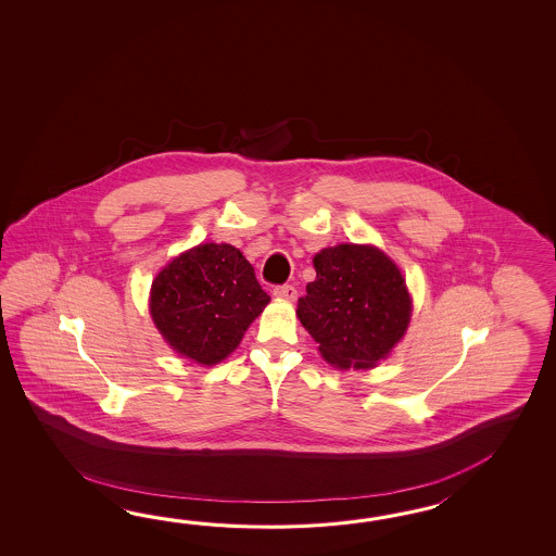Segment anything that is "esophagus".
<instances>
[{
    "mask_svg": "<svg viewBox=\"0 0 556 556\" xmlns=\"http://www.w3.org/2000/svg\"><path fill=\"white\" fill-rule=\"evenodd\" d=\"M274 295H276L278 300L294 302L295 298H298V292H295L294 286H276V288H274Z\"/></svg>",
    "mask_w": 556,
    "mask_h": 556,
    "instance_id": "obj_1",
    "label": "esophagus"
}]
</instances>
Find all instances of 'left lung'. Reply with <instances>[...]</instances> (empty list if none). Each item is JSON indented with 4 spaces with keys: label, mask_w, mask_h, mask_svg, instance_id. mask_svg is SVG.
I'll return each instance as SVG.
<instances>
[{
    "label": "left lung",
    "mask_w": 556,
    "mask_h": 556,
    "mask_svg": "<svg viewBox=\"0 0 556 556\" xmlns=\"http://www.w3.org/2000/svg\"><path fill=\"white\" fill-rule=\"evenodd\" d=\"M316 280L295 316L336 369H374L402 342L414 298L402 268L374 244L343 242L314 256Z\"/></svg>",
    "instance_id": "8db88e82"
}]
</instances>
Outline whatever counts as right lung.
Masks as SVG:
<instances>
[{
    "mask_svg": "<svg viewBox=\"0 0 556 556\" xmlns=\"http://www.w3.org/2000/svg\"><path fill=\"white\" fill-rule=\"evenodd\" d=\"M270 304L254 268L232 244L202 242L163 266L149 314L166 345L199 366L220 364Z\"/></svg>",
    "mask_w": 556,
    "mask_h": 556,
    "instance_id": "add662e5",
    "label": "right lung"
}]
</instances>
